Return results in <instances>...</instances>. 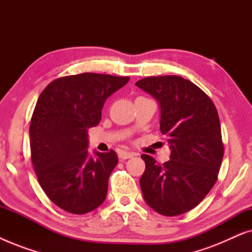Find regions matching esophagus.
Returning <instances> with one entry per match:
<instances>
[{
    "label": "esophagus",
    "instance_id": "1",
    "mask_svg": "<svg viewBox=\"0 0 252 252\" xmlns=\"http://www.w3.org/2000/svg\"><path fill=\"white\" fill-rule=\"evenodd\" d=\"M135 156V154L133 153H128V151H123V153L119 154V158L122 160H125V159H128V158H132Z\"/></svg>",
    "mask_w": 252,
    "mask_h": 252
}]
</instances>
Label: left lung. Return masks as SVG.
Returning <instances> with one entry per match:
<instances>
[{"mask_svg":"<svg viewBox=\"0 0 252 252\" xmlns=\"http://www.w3.org/2000/svg\"><path fill=\"white\" fill-rule=\"evenodd\" d=\"M135 85L159 102L160 132L171 148V159L164 164L141 156L144 201L163 216L182 215L197 206L218 180L223 157L218 111L201 88L179 75L147 77Z\"/></svg>","mask_w":252,"mask_h":252,"instance_id":"1","label":"left lung"}]
</instances>
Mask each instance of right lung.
Wrapping results in <instances>:
<instances>
[{
    "label": "right lung",
    "instance_id": "1",
    "mask_svg": "<svg viewBox=\"0 0 252 252\" xmlns=\"http://www.w3.org/2000/svg\"><path fill=\"white\" fill-rule=\"evenodd\" d=\"M128 77L81 73L55 79L43 89L30 125L31 160L54 204L74 215L98 208L118 163L112 149L89 156L88 129L98 125L105 99Z\"/></svg>",
    "mask_w": 252,
    "mask_h": 252
}]
</instances>
